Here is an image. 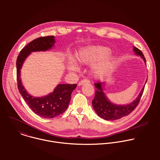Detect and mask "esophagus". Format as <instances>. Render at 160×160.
<instances>
[{
  "label": "esophagus",
  "mask_w": 160,
  "mask_h": 160,
  "mask_svg": "<svg viewBox=\"0 0 160 160\" xmlns=\"http://www.w3.org/2000/svg\"><path fill=\"white\" fill-rule=\"evenodd\" d=\"M88 82H90L89 80H88V79H87V78H85V79L82 80L78 83V85H83V84H85V83H88Z\"/></svg>",
  "instance_id": "obj_1"
}]
</instances>
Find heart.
<instances>
[{
	"instance_id": "b5f03b06",
	"label": "heart",
	"mask_w": 160,
	"mask_h": 160,
	"mask_svg": "<svg viewBox=\"0 0 160 160\" xmlns=\"http://www.w3.org/2000/svg\"><path fill=\"white\" fill-rule=\"evenodd\" d=\"M110 49L100 45H91L81 49L76 56L77 61L82 64H91L102 59L93 67V73L96 75H102L107 73L115 62V58L109 55ZM71 71H77L78 66L70 63L68 66Z\"/></svg>"
}]
</instances>
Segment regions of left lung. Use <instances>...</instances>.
<instances>
[{"label":"left lung","instance_id":"left-lung-1","mask_svg":"<svg viewBox=\"0 0 160 160\" xmlns=\"http://www.w3.org/2000/svg\"><path fill=\"white\" fill-rule=\"evenodd\" d=\"M133 50L136 55L141 56L145 63H146L144 56L141 50L136 47H133ZM104 83L101 82L94 83L97 89L96 90L95 97L92 100V104L98 115L106 120H116L128 115L138 105L144 89V87H143L138 98L130 104L127 105H117L111 102L108 99L103 92L102 86H104Z\"/></svg>","mask_w":160,"mask_h":160}]
</instances>
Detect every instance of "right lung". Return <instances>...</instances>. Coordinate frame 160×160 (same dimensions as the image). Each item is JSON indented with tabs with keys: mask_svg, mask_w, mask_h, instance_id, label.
<instances>
[{
	"mask_svg": "<svg viewBox=\"0 0 160 160\" xmlns=\"http://www.w3.org/2000/svg\"><path fill=\"white\" fill-rule=\"evenodd\" d=\"M55 43L54 36L37 38L22 49L16 61L18 88L21 96L36 115L44 118H52L63 113L69 105L73 90L77 84H58L54 91L43 97H33L27 92L21 80V67L32 52L50 50Z\"/></svg>",
	"mask_w": 160,
	"mask_h": 160,
	"instance_id": "add662e5",
	"label": "right lung"
}]
</instances>
